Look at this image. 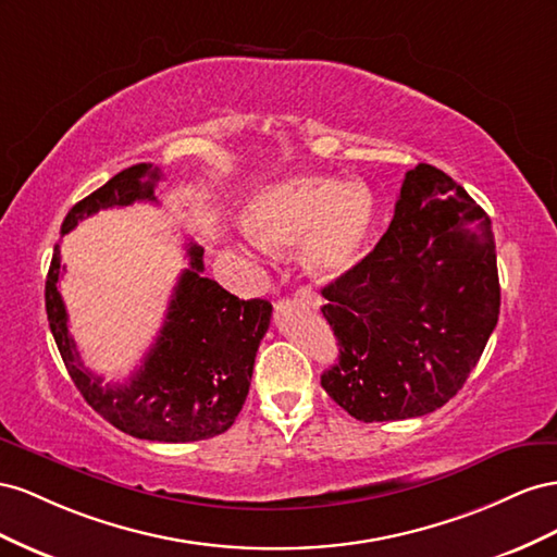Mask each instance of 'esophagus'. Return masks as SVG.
I'll return each instance as SVG.
<instances>
[{
    "instance_id": "1",
    "label": "esophagus",
    "mask_w": 557,
    "mask_h": 557,
    "mask_svg": "<svg viewBox=\"0 0 557 557\" xmlns=\"http://www.w3.org/2000/svg\"><path fill=\"white\" fill-rule=\"evenodd\" d=\"M296 298L300 300V304H308V306H312V308H317L320 306V296H317L312 289H308V287H300L298 292H296Z\"/></svg>"
}]
</instances>
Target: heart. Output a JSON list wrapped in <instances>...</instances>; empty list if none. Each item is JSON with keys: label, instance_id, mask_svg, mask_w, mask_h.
Listing matches in <instances>:
<instances>
[{"label": "heart", "instance_id": "obj_1", "mask_svg": "<svg viewBox=\"0 0 557 557\" xmlns=\"http://www.w3.org/2000/svg\"><path fill=\"white\" fill-rule=\"evenodd\" d=\"M375 216L373 190L324 174H298L263 188L247 210V228L265 247L304 243L308 273L331 280L352 265Z\"/></svg>", "mask_w": 557, "mask_h": 557}]
</instances>
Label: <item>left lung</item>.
<instances>
[{
  "label": "left lung",
  "instance_id": "obj_1",
  "mask_svg": "<svg viewBox=\"0 0 557 557\" xmlns=\"http://www.w3.org/2000/svg\"><path fill=\"white\" fill-rule=\"evenodd\" d=\"M338 361L322 387L361 422L448 404L499 320L490 216L446 172H406L394 219L369 257L322 289Z\"/></svg>",
  "mask_w": 557,
  "mask_h": 557
}]
</instances>
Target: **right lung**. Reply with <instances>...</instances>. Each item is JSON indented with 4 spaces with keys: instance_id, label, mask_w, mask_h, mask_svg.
<instances>
[{
    "instance_id": "right-lung-1",
    "label": "right lung",
    "mask_w": 557,
    "mask_h": 557,
    "mask_svg": "<svg viewBox=\"0 0 557 557\" xmlns=\"http://www.w3.org/2000/svg\"><path fill=\"white\" fill-rule=\"evenodd\" d=\"M156 182H161V170L151 163L125 168L74 205L60 235L100 210L158 202ZM186 253L190 263L172 292L161 333L128 383L119 385H107L102 375L88 371L76 349L58 292L65 270L60 245L46 277V314L76 389L95 412L135 438L188 443L224 434L243 410L253 359L270 326L273 306L268 300H240L202 277V249L196 243H188Z\"/></svg>"
}]
</instances>
